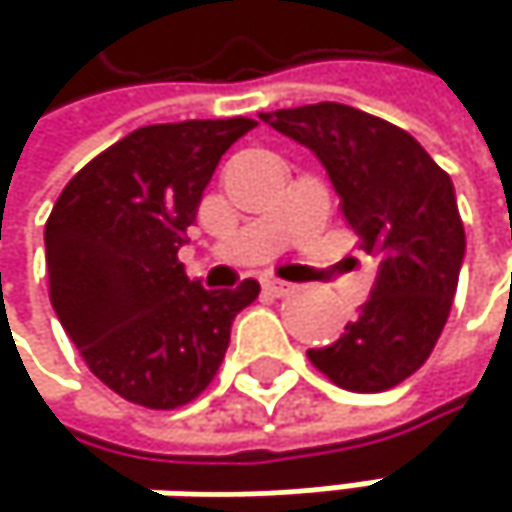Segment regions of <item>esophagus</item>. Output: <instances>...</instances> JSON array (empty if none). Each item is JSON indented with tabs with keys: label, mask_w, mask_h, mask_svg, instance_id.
Masks as SVG:
<instances>
[{
	"label": "esophagus",
	"mask_w": 512,
	"mask_h": 512,
	"mask_svg": "<svg viewBox=\"0 0 512 512\" xmlns=\"http://www.w3.org/2000/svg\"><path fill=\"white\" fill-rule=\"evenodd\" d=\"M263 290H269L272 296H287V293H293V284L281 281V278H263Z\"/></svg>",
	"instance_id": "1"
}]
</instances>
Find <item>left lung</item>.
Listing matches in <instances>:
<instances>
[{
    "label": "left lung",
    "instance_id": "left-lung-1",
    "mask_svg": "<svg viewBox=\"0 0 512 512\" xmlns=\"http://www.w3.org/2000/svg\"><path fill=\"white\" fill-rule=\"evenodd\" d=\"M260 121L314 151L358 249L379 260L370 299L335 344L308 350L311 364L358 394L400 385L433 353L460 281L465 231L451 177L406 130L344 103Z\"/></svg>",
    "mask_w": 512,
    "mask_h": 512
}]
</instances>
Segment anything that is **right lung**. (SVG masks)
I'll use <instances>...</instances> for the list:
<instances>
[{
  "instance_id": "add662e5",
  "label": "right lung",
  "mask_w": 512,
  "mask_h": 512,
  "mask_svg": "<svg viewBox=\"0 0 512 512\" xmlns=\"http://www.w3.org/2000/svg\"><path fill=\"white\" fill-rule=\"evenodd\" d=\"M252 118L139 127L61 189L44 231L50 302L88 370L130 403L177 409L216 376L255 278L204 290L177 260L222 154Z\"/></svg>"
}]
</instances>
